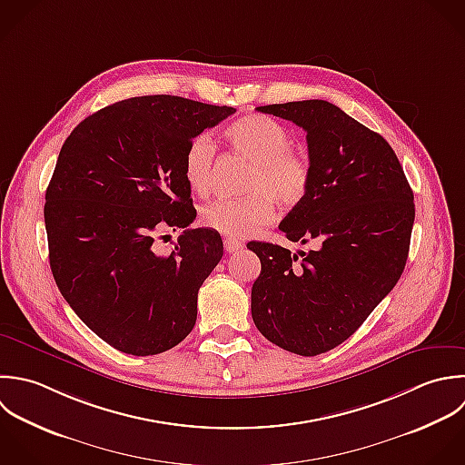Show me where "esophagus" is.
Instances as JSON below:
<instances>
[{
	"label": "esophagus",
	"mask_w": 465,
	"mask_h": 465,
	"mask_svg": "<svg viewBox=\"0 0 465 465\" xmlns=\"http://www.w3.org/2000/svg\"><path fill=\"white\" fill-rule=\"evenodd\" d=\"M241 248H242V242H241V241H237V239H230V237H226V239H224V250H226L228 253L239 252Z\"/></svg>",
	"instance_id": "1"
}]
</instances>
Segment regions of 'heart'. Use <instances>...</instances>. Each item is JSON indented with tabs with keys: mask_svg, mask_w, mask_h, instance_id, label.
Instances as JSON below:
<instances>
[{
	"mask_svg": "<svg viewBox=\"0 0 465 465\" xmlns=\"http://www.w3.org/2000/svg\"><path fill=\"white\" fill-rule=\"evenodd\" d=\"M233 152L252 163L244 183V197L219 199L201 212L203 226L228 237H246L273 219L272 199L284 208L299 204L310 188L308 163L292 152V137L277 121L248 114L226 128ZM215 144L210 135H195L184 152V179L197 195L212 186Z\"/></svg>",
	"mask_w": 465,
	"mask_h": 465,
	"instance_id": "obj_1",
	"label": "heart"
}]
</instances>
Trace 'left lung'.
I'll use <instances>...</instances> for the list:
<instances>
[{"label":"left lung","mask_w":465,"mask_h":465,"mask_svg":"<svg viewBox=\"0 0 465 465\" xmlns=\"http://www.w3.org/2000/svg\"><path fill=\"white\" fill-rule=\"evenodd\" d=\"M257 110L306 132L310 188L279 228L313 250L297 255L272 242L246 244L261 259L252 317L270 342L315 357L350 339L399 282L413 192L390 143L339 106L308 99Z\"/></svg>","instance_id":"left-lung-1"}]
</instances>
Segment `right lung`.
<instances>
[{
  "label": "right lung",
  "mask_w": 465,
  "mask_h": 465,
  "mask_svg": "<svg viewBox=\"0 0 465 465\" xmlns=\"http://www.w3.org/2000/svg\"><path fill=\"white\" fill-rule=\"evenodd\" d=\"M233 112L177 95L130 97L83 119L61 146L45 193L50 270L75 315L123 353H163L195 326L223 239L190 228L159 255L153 233L193 223L186 146Z\"/></svg>",
  "instance_id": "right-lung-1"
}]
</instances>
